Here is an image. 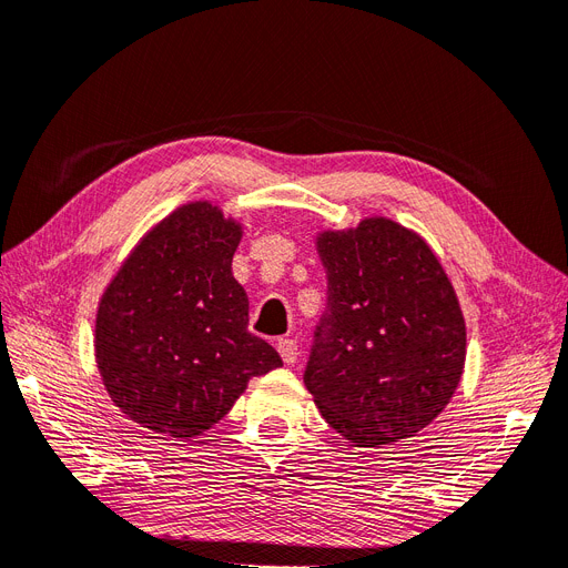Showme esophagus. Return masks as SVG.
I'll use <instances>...</instances> for the list:
<instances>
[{
	"instance_id": "obj_1",
	"label": "esophagus",
	"mask_w": 568,
	"mask_h": 568,
	"mask_svg": "<svg viewBox=\"0 0 568 568\" xmlns=\"http://www.w3.org/2000/svg\"><path fill=\"white\" fill-rule=\"evenodd\" d=\"M277 352H280V356H282L286 366H293V363H296V358H298V345L293 343V339H286V337L277 343Z\"/></svg>"
}]
</instances>
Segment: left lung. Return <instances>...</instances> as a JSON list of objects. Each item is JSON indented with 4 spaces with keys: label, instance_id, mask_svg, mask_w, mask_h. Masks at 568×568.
<instances>
[{
    "label": "left lung",
    "instance_id": "obj_1",
    "mask_svg": "<svg viewBox=\"0 0 568 568\" xmlns=\"http://www.w3.org/2000/svg\"><path fill=\"white\" fill-rule=\"evenodd\" d=\"M328 298L314 331L305 387L324 419L358 447L410 438L455 394L466 324L430 246L373 216L316 237Z\"/></svg>",
    "mask_w": 568,
    "mask_h": 568
}]
</instances>
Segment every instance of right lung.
Segmentation results:
<instances>
[{
  "label": "right lung",
  "mask_w": 568,
  "mask_h": 568,
  "mask_svg": "<svg viewBox=\"0 0 568 568\" xmlns=\"http://www.w3.org/2000/svg\"><path fill=\"white\" fill-rule=\"evenodd\" d=\"M242 225L207 200L151 229L104 291L95 358L111 400L153 434L195 438L282 366L248 333V301L233 277Z\"/></svg>",
  "instance_id": "obj_1"
}]
</instances>
